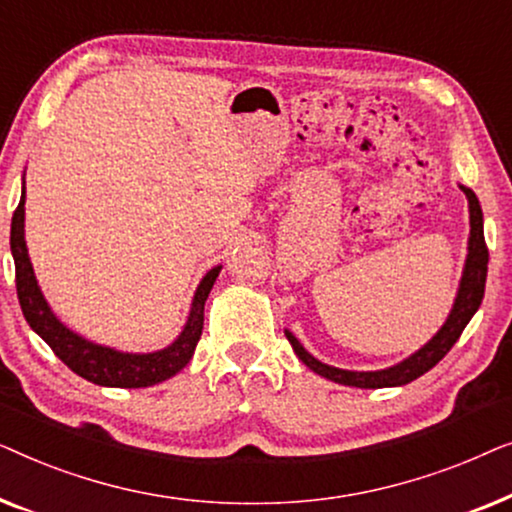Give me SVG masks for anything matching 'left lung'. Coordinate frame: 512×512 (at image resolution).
<instances>
[{"label": "left lung", "mask_w": 512, "mask_h": 512, "mask_svg": "<svg viewBox=\"0 0 512 512\" xmlns=\"http://www.w3.org/2000/svg\"><path fill=\"white\" fill-rule=\"evenodd\" d=\"M461 191L466 193L468 198V209H471V237H468V258H466V268H464V277H461L459 284V293L457 300H454V307L447 317L445 326L433 335V338L426 342V345L405 359L403 363H398L394 368L387 370H375V373H354V370H340L333 366H326L314 359L310 352H305V347L293 338L289 331L286 338H289L293 352L298 354V359L305 363L307 368L319 373L326 380H333L338 384H347V387H361V389H382V387H401V384H408L412 380H417L419 375L429 373V370L436 366V363L443 359V356L450 352L454 347V342L459 340V335L464 333V328L478 307L482 303V296H485V282H487V261H489V251L485 244V230H482V209L480 202L475 198V193L471 188L461 186Z\"/></svg>", "instance_id": "1"}]
</instances>
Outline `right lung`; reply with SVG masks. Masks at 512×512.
Instances as JSON below:
<instances>
[{
	"instance_id": "1",
	"label": "right lung",
	"mask_w": 512,
	"mask_h": 512,
	"mask_svg": "<svg viewBox=\"0 0 512 512\" xmlns=\"http://www.w3.org/2000/svg\"><path fill=\"white\" fill-rule=\"evenodd\" d=\"M11 254L13 261H16L18 300L32 331H37L46 340V345L53 349V354L83 380L100 384V387L121 389L151 387V384L177 375L191 361L195 345H198L202 335V324H205V300L221 270V265L212 268L200 282L184 331L170 347L153 354H123L116 352V349L93 345V342L69 331L65 324H60L44 296H41L25 247V188L23 195H20V205L11 219Z\"/></svg>"
}]
</instances>
